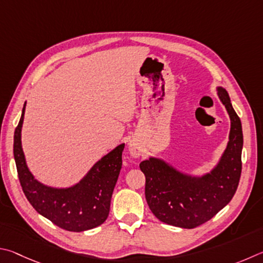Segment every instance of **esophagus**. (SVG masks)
<instances>
[{
	"label": "esophagus",
	"mask_w": 263,
	"mask_h": 263,
	"mask_svg": "<svg viewBox=\"0 0 263 263\" xmlns=\"http://www.w3.org/2000/svg\"><path fill=\"white\" fill-rule=\"evenodd\" d=\"M129 153L133 156V157H140L141 156V146L139 145V143L135 141H132L130 143H129Z\"/></svg>",
	"instance_id": "34e87169"
}]
</instances>
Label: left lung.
<instances>
[{
    "label": "left lung",
    "mask_w": 263,
    "mask_h": 263,
    "mask_svg": "<svg viewBox=\"0 0 263 263\" xmlns=\"http://www.w3.org/2000/svg\"><path fill=\"white\" fill-rule=\"evenodd\" d=\"M218 96L231 119L230 141L219 164L202 178L185 176L157 158L140 164L145 176V199L159 220L173 227L194 229L208 222L227 205L241 176L242 129L227 90Z\"/></svg>",
    "instance_id": "left-lung-1"
}]
</instances>
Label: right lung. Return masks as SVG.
Returning a JSON list of instances; mask_svg holds the SVG:
<instances>
[{
    "label": "right lung",
    "mask_w": 263,
    "mask_h": 263,
    "mask_svg": "<svg viewBox=\"0 0 263 263\" xmlns=\"http://www.w3.org/2000/svg\"><path fill=\"white\" fill-rule=\"evenodd\" d=\"M25 104L13 136V157L26 199L40 215L67 231L81 232L99 227L109 213L110 197L122 166L124 144L117 146L96 163L76 186L67 190L44 186L29 171L23 154L21 132Z\"/></svg>",
    "instance_id": "right-lung-1"
}]
</instances>
